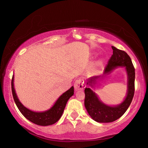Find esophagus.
Segmentation results:
<instances>
[{
  "label": "esophagus",
  "instance_id": "34e87169",
  "mask_svg": "<svg viewBox=\"0 0 148 148\" xmlns=\"http://www.w3.org/2000/svg\"><path fill=\"white\" fill-rule=\"evenodd\" d=\"M74 89L75 91H81L84 89V82L82 79H77L74 82Z\"/></svg>",
  "mask_w": 148,
  "mask_h": 148
}]
</instances>
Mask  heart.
Segmentation results:
<instances>
[{"label":"heart","mask_w":148,"mask_h":148,"mask_svg":"<svg viewBox=\"0 0 148 148\" xmlns=\"http://www.w3.org/2000/svg\"><path fill=\"white\" fill-rule=\"evenodd\" d=\"M100 64V62H97V64Z\"/></svg>","instance_id":"heart-1"}]
</instances>
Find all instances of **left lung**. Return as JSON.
<instances>
[{"instance_id":"8db88e82","label":"left lung","mask_w":148,"mask_h":148,"mask_svg":"<svg viewBox=\"0 0 148 148\" xmlns=\"http://www.w3.org/2000/svg\"><path fill=\"white\" fill-rule=\"evenodd\" d=\"M113 55L110 59L104 71V75L110 74L115 69L125 67L127 75V95L121 104L110 106L102 102L96 92L90 88H95L98 76L91 77L87 79L88 87L85 89V107L91 118L99 123H110L121 117L128 109L133 99L134 93L135 69L131 57L126 52L112 46Z\"/></svg>"}]
</instances>
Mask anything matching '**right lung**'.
I'll return each instance as SVG.
<instances>
[{"instance_id": "obj_1", "label": "right lung", "mask_w": 148, "mask_h": 148, "mask_svg": "<svg viewBox=\"0 0 148 148\" xmlns=\"http://www.w3.org/2000/svg\"><path fill=\"white\" fill-rule=\"evenodd\" d=\"M14 77L12 79V91L14 100L20 112L24 117L34 124L41 126H47L56 123L61 118L67 101L74 95V87L72 86L68 91L62 93L51 108L44 112H34L24 106L17 97L14 89Z\"/></svg>"}]
</instances>
